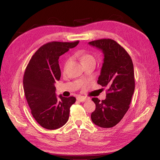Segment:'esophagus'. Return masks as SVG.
I'll list each match as a JSON object with an SVG mask.
<instances>
[{
  "instance_id": "1",
  "label": "esophagus",
  "mask_w": 160,
  "mask_h": 160,
  "mask_svg": "<svg viewBox=\"0 0 160 160\" xmlns=\"http://www.w3.org/2000/svg\"><path fill=\"white\" fill-rule=\"evenodd\" d=\"M77 100L80 101V102H85V101H86L88 100V98H86V97H85V96H77Z\"/></svg>"
}]
</instances>
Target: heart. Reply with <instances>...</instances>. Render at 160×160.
Here are the masks:
<instances>
[{
	"mask_svg": "<svg viewBox=\"0 0 160 160\" xmlns=\"http://www.w3.org/2000/svg\"><path fill=\"white\" fill-rule=\"evenodd\" d=\"M75 57L79 58L83 65L90 63H95V58L92 54L83 52V51L77 52L75 53Z\"/></svg>",
	"mask_w": 160,
	"mask_h": 160,
	"instance_id": "obj_1",
	"label": "heart"
}]
</instances>
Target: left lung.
I'll list each match as a JSON object with an SVG mask.
<instances>
[{
    "label": "left lung",
    "instance_id": "1",
    "mask_svg": "<svg viewBox=\"0 0 160 160\" xmlns=\"http://www.w3.org/2000/svg\"><path fill=\"white\" fill-rule=\"evenodd\" d=\"M102 51L104 62L98 83L107 88V98H93L96 109L91 115L93 123L101 128L116 126L130 108L135 88L134 66L129 54L116 41L103 38L89 42Z\"/></svg>",
    "mask_w": 160,
    "mask_h": 160
}]
</instances>
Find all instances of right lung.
<instances>
[{"label":"right lung","instance_id":"right-lung-1","mask_svg":"<svg viewBox=\"0 0 160 160\" xmlns=\"http://www.w3.org/2000/svg\"><path fill=\"white\" fill-rule=\"evenodd\" d=\"M79 42H48L34 53L26 67L23 79L26 100L34 119L48 130L58 129L67 122L70 108L76 101L73 96L58 98L54 83L61 77L60 56Z\"/></svg>","mask_w":160,"mask_h":160}]
</instances>
